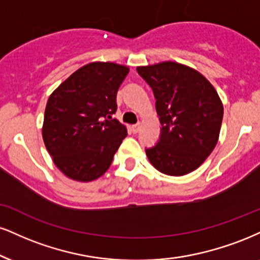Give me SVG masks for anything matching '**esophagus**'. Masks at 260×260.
I'll return each instance as SVG.
<instances>
[{
    "label": "esophagus",
    "mask_w": 260,
    "mask_h": 260,
    "mask_svg": "<svg viewBox=\"0 0 260 260\" xmlns=\"http://www.w3.org/2000/svg\"><path fill=\"white\" fill-rule=\"evenodd\" d=\"M131 129H132L133 133H138L139 129H140V123H137V124H133L132 127H131Z\"/></svg>",
    "instance_id": "esophagus-1"
}]
</instances>
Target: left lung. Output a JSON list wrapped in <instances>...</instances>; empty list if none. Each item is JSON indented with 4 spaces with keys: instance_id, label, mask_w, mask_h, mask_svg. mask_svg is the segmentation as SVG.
<instances>
[{
    "instance_id": "8db88e82",
    "label": "left lung",
    "mask_w": 260,
    "mask_h": 260,
    "mask_svg": "<svg viewBox=\"0 0 260 260\" xmlns=\"http://www.w3.org/2000/svg\"><path fill=\"white\" fill-rule=\"evenodd\" d=\"M152 88L161 137L146 149L150 164L167 176L180 177L199 168L219 138L223 103L212 83L195 69L176 61L138 67Z\"/></svg>"
}]
</instances>
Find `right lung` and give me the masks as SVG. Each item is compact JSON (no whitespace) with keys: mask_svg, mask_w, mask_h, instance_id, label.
Instances as JSON below:
<instances>
[{"mask_svg":"<svg viewBox=\"0 0 260 260\" xmlns=\"http://www.w3.org/2000/svg\"><path fill=\"white\" fill-rule=\"evenodd\" d=\"M129 68L93 61L76 70L49 95L42 137L61 173L92 181L110 167L127 128L112 118L116 94Z\"/></svg>","mask_w":260,"mask_h":260,"instance_id":"1","label":"right lung"}]
</instances>
